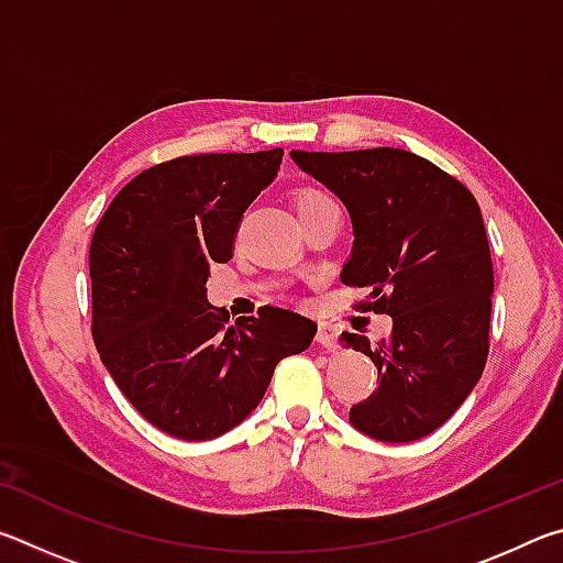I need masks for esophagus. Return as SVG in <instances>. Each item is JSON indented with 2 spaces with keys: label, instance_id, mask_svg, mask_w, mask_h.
I'll return each mask as SVG.
<instances>
[{
  "label": "esophagus",
  "instance_id": "esophagus-1",
  "mask_svg": "<svg viewBox=\"0 0 563 563\" xmlns=\"http://www.w3.org/2000/svg\"><path fill=\"white\" fill-rule=\"evenodd\" d=\"M316 340H318V345H320L322 350L338 352V332H335V328L328 325V322H320Z\"/></svg>",
  "mask_w": 563,
  "mask_h": 563
}]
</instances>
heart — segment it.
<instances>
[{
    "label": "heart",
    "instance_id": "1",
    "mask_svg": "<svg viewBox=\"0 0 563 563\" xmlns=\"http://www.w3.org/2000/svg\"><path fill=\"white\" fill-rule=\"evenodd\" d=\"M332 198L328 194H322L318 188H305L300 190L298 196H295V211H302V208H310V206H320V203H328Z\"/></svg>",
    "mask_w": 563,
    "mask_h": 563
}]
</instances>
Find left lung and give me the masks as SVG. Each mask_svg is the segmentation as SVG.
Instances as JSON below:
<instances>
[{
	"label": "left lung",
	"instance_id": "1",
	"mask_svg": "<svg viewBox=\"0 0 563 563\" xmlns=\"http://www.w3.org/2000/svg\"><path fill=\"white\" fill-rule=\"evenodd\" d=\"M290 158L347 208L355 241L340 280L373 288V310L393 318V338L375 345L342 332L377 367V389L350 409V424L379 442L422 440L460 409L487 362L494 273L479 206L402 148Z\"/></svg>",
	"mask_w": 563,
	"mask_h": 563
}]
</instances>
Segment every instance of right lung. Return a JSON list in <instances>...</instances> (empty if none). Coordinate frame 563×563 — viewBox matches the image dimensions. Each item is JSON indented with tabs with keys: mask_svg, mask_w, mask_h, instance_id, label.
<instances>
[{
	"mask_svg": "<svg viewBox=\"0 0 563 563\" xmlns=\"http://www.w3.org/2000/svg\"><path fill=\"white\" fill-rule=\"evenodd\" d=\"M283 148L201 154L144 170L93 231V340L129 402L161 432L216 440L261 405L283 357L318 325L271 308L225 328L208 265L233 258L238 221L280 170Z\"/></svg>",
	"mask_w": 563,
	"mask_h": 563,
	"instance_id": "1",
	"label": "right lung"
}]
</instances>
